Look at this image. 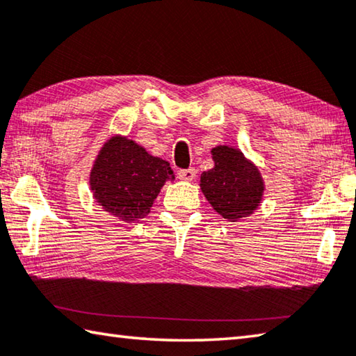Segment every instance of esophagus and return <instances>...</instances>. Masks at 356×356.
Listing matches in <instances>:
<instances>
[{
	"label": "esophagus",
	"mask_w": 356,
	"mask_h": 356,
	"mask_svg": "<svg viewBox=\"0 0 356 356\" xmlns=\"http://www.w3.org/2000/svg\"><path fill=\"white\" fill-rule=\"evenodd\" d=\"M177 177L180 180H186V182H190V180L196 177V170H195V168H188V170H180L177 172Z\"/></svg>",
	"instance_id": "obj_1"
}]
</instances>
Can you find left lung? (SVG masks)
Returning <instances> with one entry per match:
<instances>
[{
	"instance_id": "1",
	"label": "left lung",
	"mask_w": 356,
	"mask_h": 356,
	"mask_svg": "<svg viewBox=\"0 0 356 356\" xmlns=\"http://www.w3.org/2000/svg\"><path fill=\"white\" fill-rule=\"evenodd\" d=\"M211 156L215 166L200 176V190L207 200L232 222L252 215L264 190L260 171L234 147H213Z\"/></svg>"
}]
</instances>
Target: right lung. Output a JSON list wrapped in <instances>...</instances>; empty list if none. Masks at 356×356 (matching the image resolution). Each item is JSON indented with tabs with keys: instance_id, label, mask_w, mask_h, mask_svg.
Masks as SVG:
<instances>
[{
	"instance_id": "1",
	"label": "right lung",
	"mask_w": 356,
	"mask_h": 356,
	"mask_svg": "<svg viewBox=\"0 0 356 356\" xmlns=\"http://www.w3.org/2000/svg\"><path fill=\"white\" fill-rule=\"evenodd\" d=\"M174 171L166 160L152 157L135 141L113 137L96 159L90 186L102 209L126 222L149 213L154 199Z\"/></svg>"
}]
</instances>
